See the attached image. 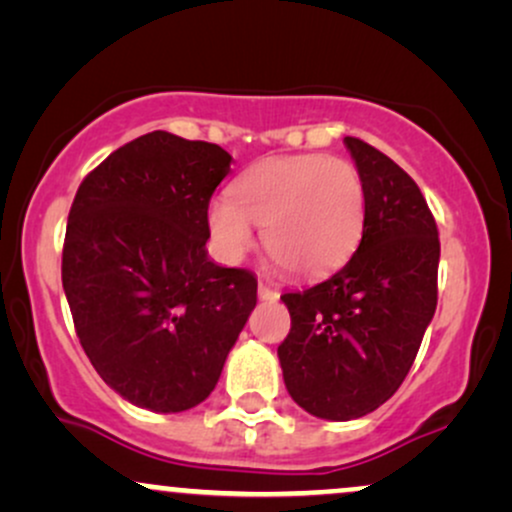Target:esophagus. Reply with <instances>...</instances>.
<instances>
[{
  "label": "esophagus",
  "instance_id": "obj_1",
  "mask_svg": "<svg viewBox=\"0 0 512 512\" xmlns=\"http://www.w3.org/2000/svg\"><path fill=\"white\" fill-rule=\"evenodd\" d=\"M257 296H260L262 301H276V298H279V293H276L274 289H269V286L260 284L257 286Z\"/></svg>",
  "mask_w": 512,
  "mask_h": 512
}]
</instances>
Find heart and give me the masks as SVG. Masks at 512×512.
<instances>
[{
    "mask_svg": "<svg viewBox=\"0 0 512 512\" xmlns=\"http://www.w3.org/2000/svg\"><path fill=\"white\" fill-rule=\"evenodd\" d=\"M368 197L354 163L325 154L276 156L209 204V231L228 260L245 255L262 226V245L298 279H320L354 257L366 231Z\"/></svg>",
    "mask_w": 512,
    "mask_h": 512,
    "instance_id": "b5f03b06",
    "label": "heart"
}]
</instances>
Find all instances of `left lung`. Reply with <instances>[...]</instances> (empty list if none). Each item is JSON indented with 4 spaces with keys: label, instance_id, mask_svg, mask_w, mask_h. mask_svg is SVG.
I'll list each match as a JSON object with an SVG mask.
<instances>
[{
    "label": "left lung",
    "instance_id": "left-lung-1",
    "mask_svg": "<svg viewBox=\"0 0 512 512\" xmlns=\"http://www.w3.org/2000/svg\"><path fill=\"white\" fill-rule=\"evenodd\" d=\"M344 146L366 185V231L337 274L281 296L291 332L276 351L293 402L327 421L361 419L395 395L438 303L440 240L424 195L370 144Z\"/></svg>",
    "mask_w": 512,
    "mask_h": 512
}]
</instances>
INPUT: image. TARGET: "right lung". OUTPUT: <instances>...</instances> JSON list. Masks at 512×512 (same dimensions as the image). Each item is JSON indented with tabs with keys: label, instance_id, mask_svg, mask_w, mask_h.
<instances>
[{
	"label": "right lung",
	"instance_id": "add662e5",
	"mask_svg": "<svg viewBox=\"0 0 512 512\" xmlns=\"http://www.w3.org/2000/svg\"><path fill=\"white\" fill-rule=\"evenodd\" d=\"M233 156L144 134L76 192L62 286L88 361L134 407L178 414L211 395L257 305L248 269L209 257V199Z\"/></svg>",
	"mask_w": 512,
	"mask_h": 512
}]
</instances>
